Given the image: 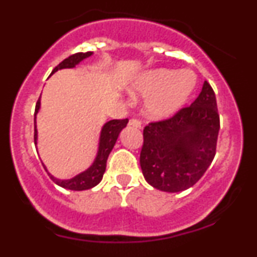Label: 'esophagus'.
I'll list each match as a JSON object with an SVG mask.
<instances>
[{
  "mask_svg": "<svg viewBox=\"0 0 257 257\" xmlns=\"http://www.w3.org/2000/svg\"><path fill=\"white\" fill-rule=\"evenodd\" d=\"M128 125L129 126H133V128H138V129L141 128V123L139 122L138 119H131V120H129Z\"/></svg>",
  "mask_w": 257,
  "mask_h": 257,
  "instance_id": "34e87169",
  "label": "esophagus"
}]
</instances>
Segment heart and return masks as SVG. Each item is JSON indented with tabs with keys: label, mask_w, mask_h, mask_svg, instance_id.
Instances as JSON below:
<instances>
[{
	"label": "heart",
	"mask_w": 257,
	"mask_h": 257,
	"mask_svg": "<svg viewBox=\"0 0 257 257\" xmlns=\"http://www.w3.org/2000/svg\"><path fill=\"white\" fill-rule=\"evenodd\" d=\"M197 87V76L191 70L155 69L132 81L128 90L145 98L143 113L152 120L167 119L184 107Z\"/></svg>",
	"instance_id": "b5f03b06"
}]
</instances>
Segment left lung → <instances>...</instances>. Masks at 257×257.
I'll return each mask as SVG.
<instances>
[{
  "label": "left lung",
  "mask_w": 257,
  "mask_h": 257,
  "mask_svg": "<svg viewBox=\"0 0 257 257\" xmlns=\"http://www.w3.org/2000/svg\"><path fill=\"white\" fill-rule=\"evenodd\" d=\"M220 118L213 88L204 81L198 98L172 118L144 129V178L163 192H181L204 175L215 157Z\"/></svg>",
  "instance_id": "left-lung-1"
}]
</instances>
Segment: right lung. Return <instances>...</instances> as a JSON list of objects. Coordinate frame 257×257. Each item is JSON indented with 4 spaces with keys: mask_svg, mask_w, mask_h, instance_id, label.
<instances>
[{
    "mask_svg": "<svg viewBox=\"0 0 257 257\" xmlns=\"http://www.w3.org/2000/svg\"><path fill=\"white\" fill-rule=\"evenodd\" d=\"M93 52H87V53H77V54H73L71 57L66 58L65 60L61 61L58 66L54 67L51 76L54 75L58 70L63 69H73L77 65H79L84 59L89 58L93 55ZM41 108V96L38 99L36 108H35V145L37 146V125H36V118L37 113ZM128 119H112L106 122L104 125L101 126V131H100L99 135V141H98V150H96L95 158H94L93 163L90 164L87 169L81 172L77 175H75L71 179H58L54 175H52L48 172L47 167L44 166L42 162L44 169L48 173V175L51 176V179L60 187L66 188V190L71 191H84L93 188L94 186H96L101 181L102 175H104L106 170V162H107V157L110 155V152L113 149L114 144H116L117 139L119 137V133L125 128Z\"/></svg>",
    "mask_w": 257,
    "mask_h": 257,
    "instance_id": "right-lung-1",
    "label": "right lung"
}]
</instances>
